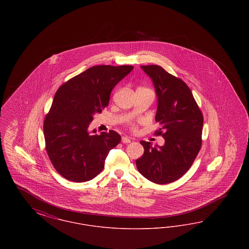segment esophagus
I'll return each instance as SVG.
<instances>
[{
	"mask_svg": "<svg viewBox=\"0 0 249 249\" xmlns=\"http://www.w3.org/2000/svg\"><path fill=\"white\" fill-rule=\"evenodd\" d=\"M121 141H122L123 143H129V142H130L131 140H130L129 137H127V136H123V137H122V139H121Z\"/></svg>",
	"mask_w": 249,
	"mask_h": 249,
	"instance_id": "34e87169",
	"label": "esophagus"
}]
</instances>
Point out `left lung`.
Listing matches in <instances>:
<instances>
[{"label":"left lung","instance_id":"1","mask_svg":"<svg viewBox=\"0 0 249 249\" xmlns=\"http://www.w3.org/2000/svg\"><path fill=\"white\" fill-rule=\"evenodd\" d=\"M154 84L158 98L156 131L165 142L152 146L141 141L144 152L136 160L142 177L156 184H168L182 178L190 169L201 146L203 117L190 88L158 65H142Z\"/></svg>","mask_w":249,"mask_h":249}]
</instances>
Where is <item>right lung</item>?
Returning a JSON list of instances; mask_svg holds the SVG:
<instances>
[{"mask_svg":"<svg viewBox=\"0 0 249 249\" xmlns=\"http://www.w3.org/2000/svg\"><path fill=\"white\" fill-rule=\"evenodd\" d=\"M133 66L97 65L62 84L45 118L44 134L50 161L63 178L86 182L105 167L109 151L121 137L115 130H89L96 113L107 107L116 85Z\"/></svg>","mask_w":249,"mask_h":249,"instance_id":"obj_1","label":"right lung"}]
</instances>
